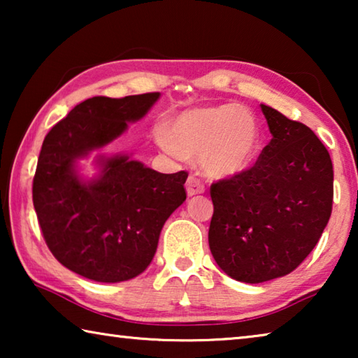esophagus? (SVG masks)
Instances as JSON below:
<instances>
[{"label":"esophagus","mask_w":358,"mask_h":358,"mask_svg":"<svg viewBox=\"0 0 358 358\" xmlns=\"http://www.w3.org/2000/svg\"><path fill=\"white\" fill-rule=\"evenodd\" d=\"M203 185H202V181L201 180H197L196 177H191L186 180V192H187V196H196V194H202L203 192Z\"/></svg>","instance_id":"obj_1"}]
</instances>
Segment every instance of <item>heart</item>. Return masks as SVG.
I'll return each instance as SVG.
<instances>
[{
	"instance_id": "1",
	"label": "heart",
	"mask_w": 358,
	"mask_h": 358,
	"mask_svg": "<svg viewBox=\"0 0 358 358\" xmlns=\"http://www.w3.org/2000/svg\"><path fill=\"white\" fill-rule=\"evenodd\" d=\"M155 141L177 159L199 156L203 171L215 178H230L252 166L262 145L259 121L240 104L189 108L171 124L157 126Z\"/></svg>"
}]
</instances>
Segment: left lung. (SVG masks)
<instances>
[{
  "label": "left lung",
  "mask_w": 358,
  "mask_h": 358,
  "mask_svg": "<svg viewBox=\"0 0 358 358\" xmlns=\"http://www.w3.org/2000/svg\"><path fill=\"white\" fill-rule=\"evenodd\" d=\"M260 107L271 141L251 169L210 189V251L224 273L250 284L294 271L316 246L333 203L324 143L308 126Z\"/></svg>",
  "instance_id": "8db88e82"
}]
</instances>
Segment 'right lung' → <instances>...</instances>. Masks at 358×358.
Here are the masks:
<instances>
[{"label": "right lung", "instance_id": "obj_1", "mask_svg": "<svg viewBox=\"0 0 358 358\" xmlns=\"http://www.w3.org/2000/svg\"><path fill=\"white\" fill-rule=\"evenodd\" d=\"M159 93L80 102L42 143L33 203L44 240L66 268L98 282L128 281L155 257L162 226L186 201L185 171L159 173L128 155H98L85 180L78 159L148 113Z\"/></svg>", "mask_w": 358, "mask_h": 358}]
</instances>
